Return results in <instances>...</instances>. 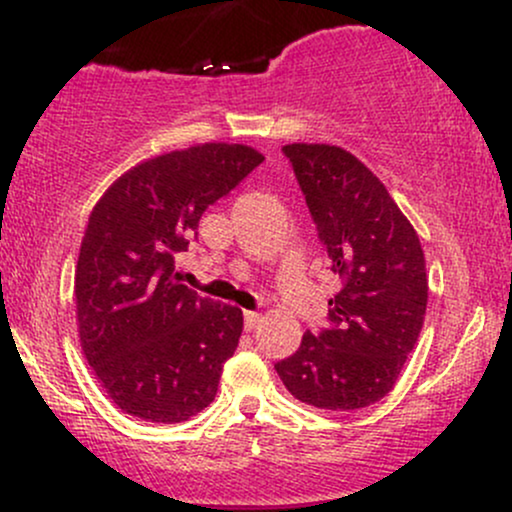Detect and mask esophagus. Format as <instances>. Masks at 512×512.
I'll list each match as a JSON object with an SVG mask.
<instances>
[{"mask_svg": "<svg viewBox=\"0 0 512 512\" xmlns=\"http://www.w3.org/2000/svg\"><path fill=\"white\" fill-rule=\"evenodd\" d=\"M262 322V315L260 313H252V310H248V313H245V330H255L257 325H260Z\"/></svg>", "mask_w": 512, "mask_h": 512, "instance_id": "esophagus-1", "label": "esophagus"}]
</instances>
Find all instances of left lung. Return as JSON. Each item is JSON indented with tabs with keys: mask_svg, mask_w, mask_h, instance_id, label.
<instances>
[{
	"mask_svg": "<svg viewBox=\"0 0 512 512\" xmlns=\"http://www.w3.org/2000/svg\"><path fill=\"white\" fill-rule=\"evenodd\" d=\"M281 151L342 289L330 298L327 325L305 332L296 354L274 368L310 407H368L395 387L424 327V250L383 182L349 151L330 144Z\"/></svg>",
	"mask_w": 512,
	"mask_h": 512,
	"instance_id": "obj_1",
	"label": "left lung"
}]
</instances>
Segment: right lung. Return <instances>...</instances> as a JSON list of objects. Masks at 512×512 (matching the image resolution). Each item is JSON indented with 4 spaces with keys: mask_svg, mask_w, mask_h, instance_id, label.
<instances>
[{
    "mask_svg": "<svg viewBox=\"0 0 512 512\" xmlns=\"http://www.w3.org/2000/svg\"><path fill=\"white\" fill-rule=\"evenodd\" d=\"M264 161L243 144L149 158L110 185L88 219L74 296L81 349L125 414L180 424L209 407L236 351L243 310L180 284L204 211Z\"/></svg>",
    "mask_w": 512,
    "mask_h": 512,
    "instance_id": "right-lung-1",
    "label": "right lung"
}]
</instances>
